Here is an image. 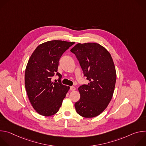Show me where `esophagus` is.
<instances>
[{
	"instance_id": "esophagus-1",
	"label": "esophagus",
	"mask_w": 146,
	"mask_h": 146,
	"mask_svg": "<svg viewBox=\"0 0 146 146\" xmlns=\"http://www.w3.org/2000/svg\"><path fill=\"white\" fill-rule=\"evenodd\" d=\"M70 90L71 91H75V90H76V87H73V86H72V87H70Z\"/></svg>"
}]
</instances>
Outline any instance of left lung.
<instances>
[{"label":"left lung","mask_w":146,"mask_h":146,"mask_svg":"<svg viewBox=\"0 0 146 146\" xmlns=\"http://www.w3.org/2000/svg\"><path fill=\"white\" fill-rule=\"evenodd\" d=\"M70 51L90 81L78 88L80 98L74 104L76 110L83 117H96L108 107L114 93L117 75L113 58L105 47L96 43H78Z\"/></svg>","instance_id":"8db88e82"}]
</instances>
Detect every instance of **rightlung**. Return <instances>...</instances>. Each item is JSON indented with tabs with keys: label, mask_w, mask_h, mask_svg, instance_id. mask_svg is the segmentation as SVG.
Returning <instances> with one entry per match:
<instances>
[{
	"label": "right lung",
	"mask_w": 146,
	"mask_h": 146,
	"mask_svg": "<svg viewBox=\"0 0 146 146\" xmlns=\"http://www.w3.org/2000/svg\"><path fill=\"white\" fill-rule=\"evenodd\" d=\"M74 42L51 40L38 45L31 55L25 72V86L29 100L39 114L51 116L62 105L70 87L52 81L57 72L60 58Z\"/></svg>",
	"instance_id": "right-lung-1"
}]
</instances>
